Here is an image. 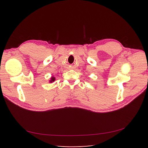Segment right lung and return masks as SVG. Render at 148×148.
Listing matches in <instances>:
<instances>
[{
  "label": "right lung",
  "instance_id": "right-lung-1",
  "mask_svg": "<svg viewBox=\"0 0 148 148\" xmlns=\"http://www.w3.org/2000/svg\"><path fill=\"white\" fill-rule=\"evenodd\" d=\"M55 81V77L54 76H51V77L50 78V80H49V83H52L53 81Z\"/></svg>",
  "mask_w": 148,
  "mask_h": 148
}]
</instances>
